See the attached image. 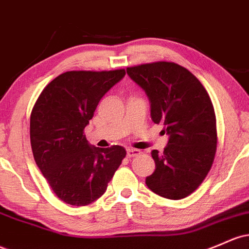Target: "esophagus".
I'll list each match as a JSON object with an SVG mask.
<instances>
[{
    "label": "esophagus",
    "instance_id": "34e87169",
    "mask_svg": "<svg viewBox=\"0 0 249 249\" xmlns=\"http://www.w3.org/2000/svg\"><path fill=\"white\" fill-rule=\"evenodd\" d=\"M141 154L142 152L137 149H127V151H126L127 157H136V156H139Z\"/></svg>",
    "mask_w": 249,
    "mask_h": 249
}]
</instances>
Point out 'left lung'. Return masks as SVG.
<instances>
[{"label":"left lung","instance_id":"left-lung-1","mask_svg":"<svg viewBox=\"0 0 249 249\" xmlns=\"http://www.w3.org/2000/svg\"><path fill=\"white\" fill-rule=\"evenodd\" d=\"M126 72L145 91L151 119L169 136L162 154L151 151L156 169L146 177L147 188L169 200L187 197L206 178L216 154V117L208 92L175 62L139 65Z\"/></svg>","mask_w":249,"mask_h":249}]
</instances>
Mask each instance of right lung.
Returning a JSON list of instances; mask_svg holds the SVG:
<instances>
[{"label": "right lung", "mask_w": 249, "mask_h": 249, "mask_svg": "<svg viewBox=\"0 0 249 249\" xmlns=\"http://www.w3.org/2000/svg\"><path fill=\"white\" fill-rule=\"evenodd\" d=\"M125 70L71 71L52 80L31 114L34 160L55 195L71 206H87L100 197L122 160L123 146L95 147L85 127L106 92Z\"/></svg>", "instance_id": "right-lung-1"}]
</instances>
